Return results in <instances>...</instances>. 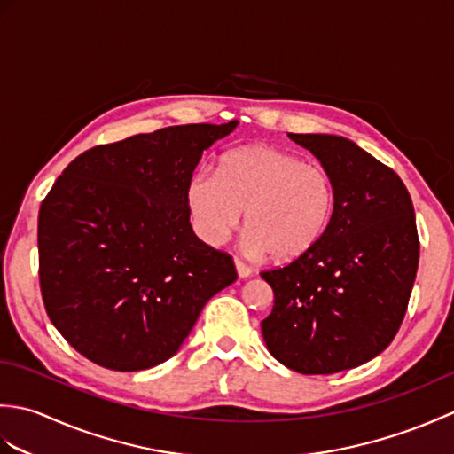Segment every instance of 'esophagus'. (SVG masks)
I'll return each mask as SVG.
<instances>
[{
  "instance_id": "34e87169",
  "label": "esophagus",
  "mask_w": 454,
  "mask_h": 454,
  "mask_svg": "<svg viewBox=\"0 0 454 454\" xmlns=\"http://www.w3.org/2000/svg\"><path fill=\"white\" fill-rule=\"evenodd\" d=\"M234 265H236V271H238V277H242V278H247V277H252V273H254V269L252 267H247L244 262H239V259H236L234 262Z\"/></svg>"
}]
</instances>
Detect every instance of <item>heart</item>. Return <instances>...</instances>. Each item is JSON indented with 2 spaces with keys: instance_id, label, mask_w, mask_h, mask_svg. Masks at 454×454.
Instances as JSON below:
<instances>
[{
  "instance_id": "heart-1",
  "label": "heart",
  "mask_w": 454,
  "mask_h": 454,
  "mask_svg": "<svg viewBox=\"0 0 454 454\" xmlns=\"http://www.w3.org/2000/svg\"><path fill=\"white\" fill-rule=\"evenodd\" d=\"M333 202L330 173L265 144L228 152L218 173L199 169L187 183L191 222L202 242L224 244L246 208V254H271L278 262L301 257L320 242Z\"/></svg>"
}]
</instances>
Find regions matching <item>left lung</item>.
Returning a JSON list of instances; mask_svg holds the SVG:
<instances>
[{"mask_svg":"<svg viewBox=\"0 0 454 454\" xmlns=\"http://www.w3.org/2000/svg\"><path fill=\"white\" fill-rule=\"evenodd\" d=\"M288 137L330 173L335 202L310 252L262 273L275 294L262 332L286 369L333 374L374 359L396 335L419 263L416 215L402 179L353 140Z\"/></svg>","mask_w":454,"mask_h":454,"instance_id":"1","label":"left lung"}]
</instances>
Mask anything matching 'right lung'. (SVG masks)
Returning <instances> with one entry per match:
<instances>
[{"instance_id":"obj_1","label":"right lung","mask_w":454,"mask_h":454,"mask_svg":"<svg viewBox=\"0 0 454 454\" xmlns=\"http://www.w3.org/2000/svg\"><path fill=\"white\" fill-rule=\"evenodd\" d=\"M238 121L185 124L95 146L38 212L48 317L75 351L132 372L179 351L202 308L238 275L189 222L187 183Z\"/></svg>"}]
</instances>
